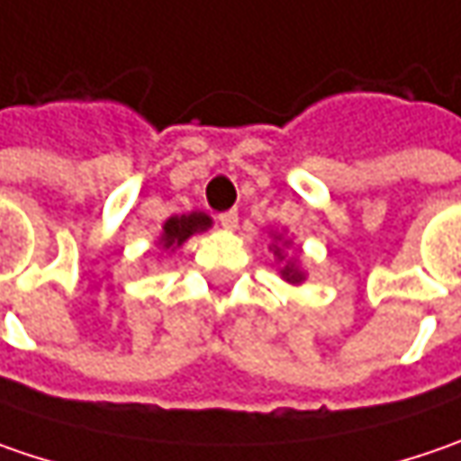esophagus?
<instances>
[{"label": "esophagus", "mask_w": 461, "mask_h": 461, "mask_svg": "<svg viewBox=\"0 0 461 461\" xmlns=\"http://www.w3.org/2000/svg\"><path fill=\"white\" fill-rule=\"evenodd\" d=\"M219 224L224 227L227 231L237 230V224H240V216H237V211H224V213H219Z\"/></svg>", "instance_id": "34e87169"}]
</instances>
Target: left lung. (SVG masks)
Wrapping results in <instances>:
<instances>
[{
	"instance_id": "left-lung-1",
	"label": "left lung",
	"mask_w": 461,
	"mask_h": 461,
	"mask_svg": "<svg viewBox=\"0 0 461 461\" xmlns=\"http://www.w3.org/2000/svg\"><path fill=\"white\" fill-rule=\"evenodd\" d=\"M291 237H286V231H273L270 230V252L278 263V276L289 284V286H302L307 281V270L302 268L299 258H289L286 250H289ZM302 252V250H299Z\"/></svg>"
}]
</instances>
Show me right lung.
<instances>
[{"instance_id": "1", "label": "right lung", "mask_w": 461, "mask_h": 461, "mask_svg": "<svg viewBox=\"0 0 461 461\" xmlns=\"http://www.w3.org/2000/svg\"><path fill=\"white\" fill-rule=\"evenodd\" d=\"M211 216L203 211H191V213H175L165 224L159 237L154 240V248L159 255H172L177 248H183L193 234L211 230Z\"/></svg>"}]
</instances>
